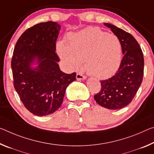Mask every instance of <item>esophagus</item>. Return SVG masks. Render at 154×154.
Instances as JSON below:
<instances>
[{
    "label": "esophagus",
    "instance_id": "34e87169",
    "mask_svg": "<svg viewBox=\"0 0 154 154\" xmlns=\"http://www.w3.org/2000/svg\"><path fill=\"white\" fill-rule=\"evenodd\" d=\"M76 78L78 80H84V79H86V77L82 74H80V73H77V74L76 75Z\"/></svg>",
    "mask_w": 154,
    "mask_h": 154
}]
</instances>
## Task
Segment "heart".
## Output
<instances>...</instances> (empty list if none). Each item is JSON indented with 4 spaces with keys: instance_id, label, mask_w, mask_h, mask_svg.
I'll return each instance as SVG.
<instances>
[{
    "instance_id": "1",
    "label": "heart",
    "mask_w": 154,
    "mask_h": 154,
    "mask_svg": "<svg viewBox=\"0 0 154 154\" xmlns=\"http://www.w3.org/2000/svg\"><path fill=\"white\" fill-rule=\"evenodd\" d=\"M57 51L70 69H79L85 62L86 71L99 78L114 75L122 61V45L119 38L95 27L70 35L66 44H57Z\"/></svg>"
}]
</instances>
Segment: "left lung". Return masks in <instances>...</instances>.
<instances>
[{
	"instance_id": "left-lung-1",
	"label": "left lung",
	"mask_w": 154,
	"mask_h": 154,
	"mask_svg": "<svg viewBox=\"0 0 154 154\" xmlns=\"http://www.w3.org/2000/svg\"><path fill=\"white\" fill-rule=\"evenodd\" d=\"M104 24L119 38L124 55L115 75L108 79L100 81L101 88L94 98L103 108L119 109L131 103L142 83L143 53L132 35L113 24Z\"/></svg>"
}]
</instances>
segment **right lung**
<instances>
[{"instance_id":"obj_1","label":"right lung","mask_w":154,"mask_h":154,"mask_svg":"<svg viewBox=\"0 0 154 154\" xmlns=\"http://www.w3.org/2000/svg\"><path fill=\"white\" fill-rule=\"evenodd\" d=\"M61 26L41 23L29 28L17 41L11 59L14 86L24 107L36 116L55 112L62 105L66 89L76 73L61 71L55 53ZM37 60L38 66L30 67Z\"/></svg>"}]
</instances>
